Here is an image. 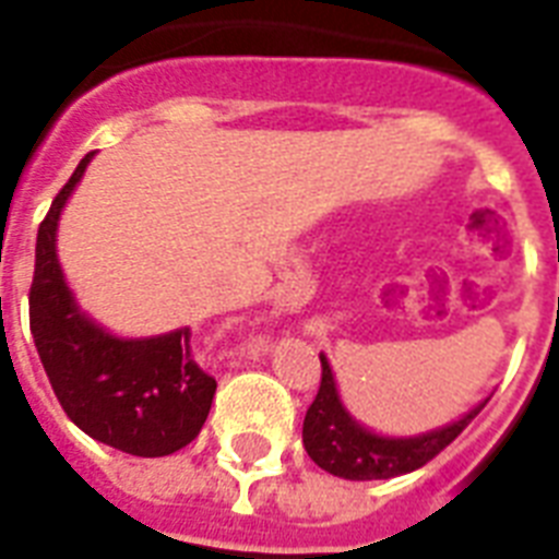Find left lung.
I'll return each instance as SVG.
<instances>
[{"label":"left lung","instance_id":"obj_1","mask_svg":"<svg viewBox=\"0 0 559 559\" xmlns=\"http://www.w3.org/2000/svg\"><path fill=\"white\" fill-rule=\"evenodd\" d=\"M319 359H322V385L307 408L301 438H305L307 455L319 467L328 469L331 476L350 478V481L394 478L424 467L426 461H432L467 429L469 420L487 403V400L478 403L461 420L432 429V432L415 435V438H385V435L366 429L348 415V408L342 406L340 391H336L331 362L324 354H319Z\"/></svg>","mask_w":559,"mask_h":559}]
</instances>
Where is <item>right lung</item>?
<instances>
[{
  "mask_svg": "<svg viewBox=\"0 0 559 559\" xmlns=\"http://www.w3.org/2000/svg\"><path fill=\"white\" fill-rule=\"evenodd\" d=\"M90 159L86 153L39 223L28 293L31 333L48 382L78 429L139 459H162L200 435L217 380L197 366L191 328L121 340L92 322L66 287L57 219Z\"/></svg>",
  "mask_w": 559,
  "mask_h": 559,
  "instance_id": "add662e5",
  "label": "right lung"
}]
</instances>
